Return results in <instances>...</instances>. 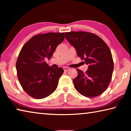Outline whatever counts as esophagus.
Wrapping results in <instances>:
<instances>
[{
	"label": "esophagus",
	"mask_w": 131,
	"mask_h": 131,
	"mask_svg": "<svg viewBox=\"0 0 131 131\" xmlns=\"http://www.w3.org/2000/svg\"><path fill=\"white\" fill-rule=\"evenodd\" d=\"M63 70L65 72H67V71L70 70V68L68 67H65V68H63Z\"/></svg>",
	"instance_id": "1"
}]
</instances>
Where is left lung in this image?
I'll return each instance as SVG.
<instances>
[{
	"mask_svg": "<svg viewBox=\"0 0 131 131\" xmlns=\"http://www.w3.org/2000/svg\"><path fill=\"white\" fill-rule=\"evenodd\" d=\"M67 40L76 48L78 57L88 65L84 73L76 69L78 75L73 80L74 88L84 96L93 97L105 92L111 81L114 63L112 52L101 37L92 33H65Z\"/></svg>",
	"mask_w": 131,
	"mask_h": 131,
	"instance_id": "8db88e82",
	"label": "left lung"
}]
</instances>
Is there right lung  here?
<instances>
[{
  "mask_svg": "<svg viewBox=\"0 0 131 131\" xmlns=\"http://www.w3.org/2000/svg\"><path fill=\"white\" fill-rule=\"evenodd\" d=\"M64 39V33L40 34L22 47L16 62L17 76L23 90L31 97L43 99L57 89L63 69L51 68L45 61L51 59Z\"/></svg>",
  "mask_w": 131,
  "mask_h": 131,
  "instance_id": "1",
  "label": "right lung"
}]
</instances>
